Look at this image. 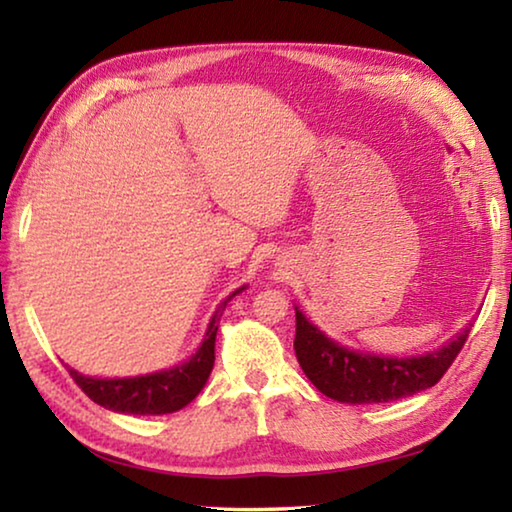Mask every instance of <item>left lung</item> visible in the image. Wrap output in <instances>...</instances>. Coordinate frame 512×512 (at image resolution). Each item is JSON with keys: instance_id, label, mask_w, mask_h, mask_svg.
<instances>
[{"instance_id": "obj_1", "label": "left lung", "mask_w": 512, "mask_h": 512, "mask_svg": "<svg viewBox=\"0 0 512 512\" xmlns=\"http://www.w3.org/2000/svg\"><path fill=\"white\" fill-rule=\"evenodd\" d=\"M472 327V323H470ZM465 327L443 348L413 359L375 357L343 348L311 325L296 307V357L320 393L345 404L393 402L438 384L470 336Z\"/></svg>"}]
</instances>
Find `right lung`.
<instances>
[{
	"label": "right lung",
	"instance_id": "1",
	"mask_svg": "<svg viewBox=\"0 0 512 512\" xmlns=\"http://www.w3.org/2000/svg\"><path fill=\"white\" fill-rule=\"evenodd\" d=\"M239 291H244V287L230 293V296L221 302V307L216 309V314L210 320V327H207L201 348H198L196 354H192V359L185 361L183 366L128 379H94L85 377L72 368H69V375H72V379L79 384L81 391L88 395L92 402L103 406V409L133 415H162L180 411L203 391L205 381L210 377L214 366L216 329H219L221 314L225 305H228Z\"/></svg>",
	"mask_w": 512,
	"mask_h": 512
}]
</instances>
